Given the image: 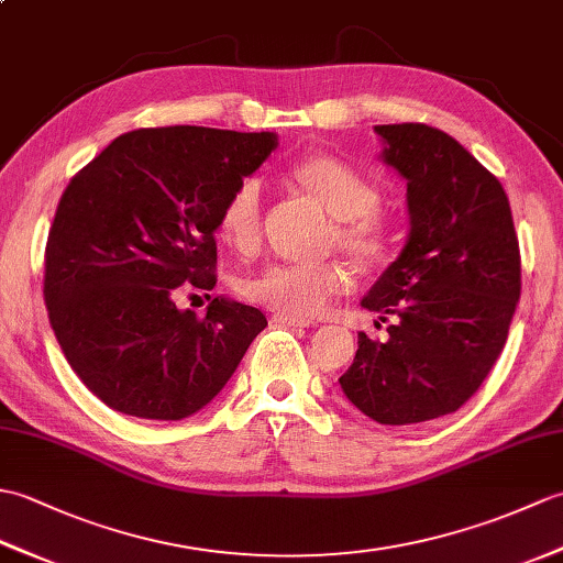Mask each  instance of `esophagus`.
<instances>
[{
	"mask_svg": "<svg viewBox=\"0 0 563 563\" xmlns=\"http://www.w3.org/2000/svg\"><path fill=\"white\" fill-rule=\"evenodd\" d=\"M271 319H273V324H280V327H300V329H305V327L312 324V321H309V319L290 317V314H273Z\"/></svg>",
	"mask_w": 563,
	"mask_h": 563,
	"instance_id": "34e87169",
	"label": "esophagus"
}]
</instances>
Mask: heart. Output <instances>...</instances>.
I'll return each instance as SVG.
<instances>
[{
    "label": "heart",
    "mask_w": 563,
    "mask_h": 563,
    "mask_svg": "<svg viewBox=\"0 0 563 563\" xmlns=\"http://www.w3.org/2000/svg\"><path fill=\"white\" fill-rule=\"evenodd\" d=\"M290 176L305 194L339 218L336 242L355 261L375 263L387 254L391 242L389 218L377 206L375 184L353 164L333 154H307L292 164ZM261 212L263 190L258 178H244L222 202L220 236L239 254H251L261 242ZM349 288L351 273L341 261H273L239 283V292L249 302L302 319L319 314L333 297Z\"/></svg>",
    "instance_id": "b5f03b06"
}]
</instances>
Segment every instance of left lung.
Instances as JSON below:
<instances>
[{
    "label": "left lung",
    "mask_w": 563,
    "mask_h": 563,
    "mask_svg": "<svg viewBox=\"0 0 563 563\" xmlns=\"http://www.w3.org/2000/svg\"><path fill=\"white\" fill-rule=\"evenodd\" d=\"M375 133L406 178L411 230L361 302L391 317L389 336L357 333L339 382L373 421L409 426L457 411L492 373L520 300V246L504 186L457 140L423 123Z\"/></svg>",
    "instance_id": "obj_1"
}]
</instances>
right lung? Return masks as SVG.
Here are the masks:
<instances>
[{
  "label": "right lung",
  "instance_id": "right-lung-1",
  "mask_svg": "<svg viewBox=\"0 0 563 563\" xmlns=\"http://www.w3.org/2000/svg\"><path fill=\"white\" fill-rule=\"evenodd\" d=\"M278 147L275 133L140 128L71 176L45 246L43 295L69 367L113 411L181 421L218 397L268 327L214 297L178 309V285L212 290L220 208Z\"/></svg>",
  "mask_w": 563,
  "mask_h": 563
}]
</instances>
